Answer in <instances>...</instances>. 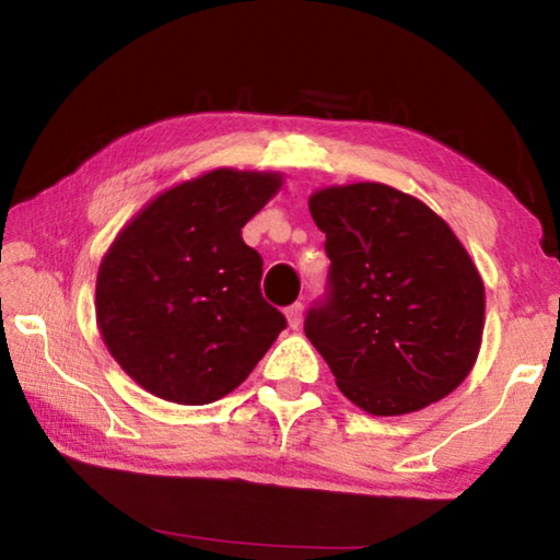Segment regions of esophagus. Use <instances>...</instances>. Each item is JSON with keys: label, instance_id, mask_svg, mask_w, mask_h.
Here are the masks:
<instances>
[{"label": "esophagus", "instance_id": "1", "mask_svg": "<svg viewBox=\"0 0 560 560\" xmlns=\"http://www.w3.org/2000/svg\"><path fill=\"white\" fill-rule=\"evenodd\" d=\"M301 318H303V306H301V303H291V306L287 308V320H289V326H291V328H299Z\"/></svg>", "mask_w": 560, "mask_h": 560}]
</instances>
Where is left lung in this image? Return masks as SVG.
<instances>
[{"instance_id":"8db88e82","label":"left lung","mask_w":560,"mask_h":560,"mask_svg":"<svg viewBox=\"0 0 560 560\" xmlns=\"http://www.w3.org/2000/svg\"><path fill=\"white\" fill-rule=\"evenodd\" d=\"M308 210L330 271L303 330L340 393L395 417L459 387L481 348L485 281L450 224L383 183L320 187Z\"/></svg>"}]
</instances>
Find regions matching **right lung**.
Listing matches in <instances>:
<instances>
[{"label": "right lung", "instance_id": "add662e5", "mask_svg": "<svg viewBox=\"0 0 560 560\" xmlns=\"http://www.w3.org/2000/svg\"><path fill=\"white\" fill-rule=\"evenodd\" d=\"M281 185L279 173L210 170L153 197L108 246L96 320L108 353L148 393L220 400L287 328L261 296L259 252L242 240Z\"/></svg>", "mask_w": 560, "mask_h": 560}]
</instances>
